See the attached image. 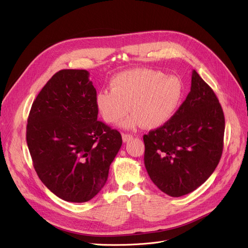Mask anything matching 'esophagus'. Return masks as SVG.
<instances>
[{
	"mask_svg": "<svg viewBox=\"0 0 248 248\" xmlns=\"http://www.w3.org/2000/svg\"><path fill=\"white\" fill-rule=\"evenodd\" d=\"M122 139L124 142H127L130 139H132V135L131 134H127V133H122Z\"/></svg>",
	"mask_w": 248,
	"mask_h": 248,
	"instance_id": "34e87169",
	"label": "esophagus"
}]
</instances>
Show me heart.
<instances>
[{
	"mask_svg": "<svg viewBox=\"0 0 248 248\" xmlns=\"http://www.w3.org/2000/svg\"><path fill=\"white\" fill-rule=\"evenodd\" d=\"M184 95L181 79L164 76L150 68L128 69L117 74L110 80V91L96 96V107L109 123L122 122L125 128L142 124L145 128H157L166 124L180 107Z\"/></svg>",
	"mask_w": 248,
	"mask_h": 248,
	"instance_id": "obj_1",
	"label": "heart"
}]
</instances>
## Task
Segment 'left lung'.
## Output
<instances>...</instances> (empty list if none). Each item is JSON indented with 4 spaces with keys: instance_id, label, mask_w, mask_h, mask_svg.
Here are the masks:
<instances>
[{
    "instance_id": "1",
    "label": "left lung",
    "mask_w": 248,
    "mask_h": 248,
    "mask_svg": "<svg viewBox=\"0 0 248 248\" xmlns=\"http://www.w3.org/2000/svg\"><path fill=\"white\" fill-rule=\"evenodd\" d=\"M225 118L212 90L194 69L179 110L143 136L149 178L170 197L192 193L213 173L223 151Z\"/></svg>"
}]
</instances>
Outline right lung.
Returning a JSON list of instances; mask_svg holds the SVG:
<instances>
[{"label":"right lung","instance_id":"1","mask_svg":"<svg viewBox=\"0 0 248 248\" xmlns=\"http://www.w3.org/2000/svg\"><path fill=\"white\" fill-rule=\"evenodd\" d=\"M85 69H62L32 104L26 140L41 182L66 202L84 203L108 179L121 134L98 120L97 92Z\"/></svg>","mask_w":248,"mask_h":248}]
</instances>
